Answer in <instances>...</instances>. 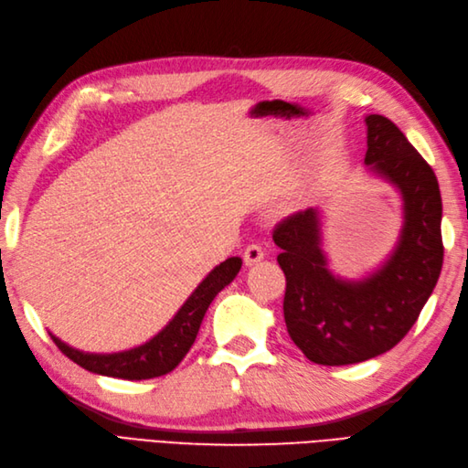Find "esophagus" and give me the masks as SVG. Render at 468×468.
I'll return each instance as SVG.
<instances>
[{
  "mask_svg": "<svg viewBox=\"0 0 468 468\" xmlns=\"http://www.w3.org/2000/svg\"><path fill=\"white\" fill-rule=\"evenodd\" d=\"M264 256H266L264 249H262L261 245H256V243L249 245V247L245 249V254H243V258H245V264H247V266H252V264H256V262L264 261Z\"/></svg>",
  "mask_w": 468,
  "mask_h": 468,
  "instance_id": "1",
  "label": "esophagus"
}]
</instances>
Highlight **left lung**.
Wrapping results in <instances>:
<instances>
[{"label":"left lung","instance_id":"obj_1","mask_svg":"<svg viewBox=\"0 0 468 468\" xmlns=\"http://www.w3.org/2000/svg\"><path fill=\"white\" fill-rule=\"evenodd\" d=\"M365 121V164L403 198V229L388 261L362 280L334 275L316 207L287 216L273 229L287 282V332L308 360L324 367L355 365L393 349L419 320L443 264L434 171L393 121L376 113Z\"/></svg>","mask_w":468,"mask_h":468}]
</instances>
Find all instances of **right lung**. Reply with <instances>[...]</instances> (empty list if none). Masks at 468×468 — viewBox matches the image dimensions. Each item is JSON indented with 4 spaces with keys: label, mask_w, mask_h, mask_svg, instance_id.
Here are the masks:
<instances>
[{
    "label": "right lung",
    "mask_w": 468,
    "mask_h": 468,
    "mask_svg": "<svg viewBox=\"0 0 468 468\" xmlns=\"http://www.w3.org/2000/svg\"><path fill=\"white\" fill-rule=\"evenodd\" d=\"M240 264H243V261L239 256H231L216 266L193 291V295L185 301L179 313L173 316L164 330L158 335H154L148 343L141 345V347L123 353L96 355L69 347L67 343L56 335H49L65 356L92 374L121 379H150L164 376L176 368L188 349L193 347L207 306H210V303L225 285H229L235 280Z\"/></svg>",
    "instance_id": "obj_1"
}]
</instances>
